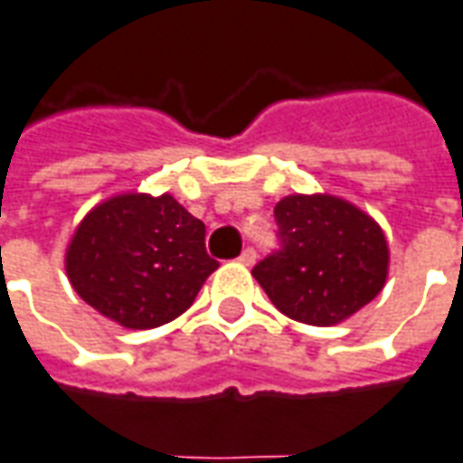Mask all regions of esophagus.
<instances>
[{"mask_svg": "<svg viewBox=\"0 0 463 463\" xmlns=\"http://www.w3.org/2000/svg\"><path fill=\"white\" fill-rule=\"evenodd\" d=\"M239 262L244 264V267H251V264L257 262V251L251 250V247H247V250L239 254Z\"/></svg>", "mask_w": 463, "mask_h": 463, "instance_id": "34e87169", "label": "esophagus"}]
</instances>
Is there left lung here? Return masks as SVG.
Here are the masks:
<instances>
[{"instance_id": "1", "label": "left lung", "mask_w": 463, "mask_h": 463, "mask_svg": "<svg viewBox=\"0 0 463 463\" xmlns=\"http://www.w3.org/2000/svg\"><path fill=\"white\" fill-rule=\"evenodd\" d=\"M277 250L254 264L277 310L307 325H337L385 285L381 226L335 196H287L274 206Z\"/></svg>"}]
</instances>
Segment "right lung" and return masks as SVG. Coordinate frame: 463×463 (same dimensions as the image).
Wrapping results in <instances>:
<instances>
[{"mask_svg":"<svg viewBox=\"0 0 463 463\" xmlns=\"http://www.w3.org/2000/svg\"><path fill=\"white\" fill-rule=\"evenodd\" d=\"M65 264L80 298L130 330L176 320L219 267L206 251L203 222L168 194H123L95 206Z\"/></svg>","mask_w":463,"mask_h":463,"instance_id":"add662e5","label":"right lung"}]
</instances>
